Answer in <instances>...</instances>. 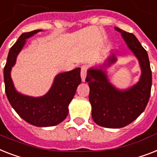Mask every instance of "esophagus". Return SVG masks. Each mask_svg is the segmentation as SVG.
<instances>
[{"instance_id": "esophagus-1", "label": "esophagus", "mask_w": 157, "mask_h": 157, "mask_svg": "<svg viewBox=\"0 0 157 157\" xmlns=\"http://www.w3.org/2000/svg\"><path fill=\"white\" fill-rule=\"evenodd\" d=\"M86 66H82L81 67V78H82V82H85V79H86Z\"/></svg>"}]
</instances>
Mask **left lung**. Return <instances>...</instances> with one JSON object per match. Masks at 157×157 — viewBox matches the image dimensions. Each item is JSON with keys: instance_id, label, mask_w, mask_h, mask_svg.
<instances>
[{"instance_id": "1", "label": "left lung", "mask_w": 157, "mask_h": 157, "mask_svg": "<svg viewBox=\"0 0 157 157\" xmlns=\"http://www.w3.org/2000/svg\"><path fill=\"white\" fill-rule=\"evenodd\" d=\"M115 30L121 34L129 48L138 58L142 74L136 84L122 91L110 83L103 69L91 68L87 71L86 81L90 87L91 116L97 125L107 128H121L135 121L145 109L151 88V71L147 51L135 35L118 27ZM116 61L113 54L105 65L109 66Z\"/></svg>"}]
</instances>
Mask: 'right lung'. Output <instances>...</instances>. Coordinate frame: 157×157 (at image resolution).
Listing matches in <instances>:
<instances>
[{
	"label": "right lung",
	"instance_id": "1",
	"mask_svg": "<svg viewBox=\"0 0 157 157\" xmlns=\"http://www.w3.org/2000/svg\"><path fill=\"white\" fill-rule=\"evenodd\" d=\"M40 31L36 30L22 34L11 47L4 68V81L7 98L16 113L28 123L44 127L56 126L67 117L69 104L74 98L78 86L81 83V69L76 68L57 75L50 90L43 96L31 97L18 93L10 77L11 69L27 39Z\"/></svg>",
	"mask_w": 157,
	"mask_h": 157
}]
</instances>
